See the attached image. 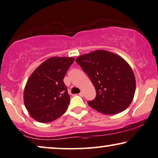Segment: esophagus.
<instances>
[{
    "instance_id": "obj_1",
    "label": "esophagus",
    "mask_w": 158,
    "mask_h": 158,
    "mask_svg": "<svg viewBox=\"0 0 158 158\" xmlns=\"http://www.w3.org/2000/svg\"><path fill=\"white\" fill-rule=\"evenodd\" d=\"M79 95L81 96V97H84V95H85V94H84V92H83L82 91H81V92H80V93L79 94Z\"/></svg>"
}]
</instances>
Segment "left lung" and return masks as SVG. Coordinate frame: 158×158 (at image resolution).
<instances>
[{"instance_id":"obj_1","label":"left lung","mask_w":158,"mask_h":158,"mask_svg":"<svg viewBox=\"0 0 158 158\" xmlns=\"http://www.w3.org/2000/svg\"><path fill=\"white\" fill-rule=\"evenodd\" d=\"M76 62L88 75L96 90L88 105L103 114L125 110L133 100L136 81L133 71L121 57L106 50L79 56Z\"/></svg>"}]
</instances>
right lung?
Instances as JSON below:
<instances>
[{
    "label": "right lung",
    "instance_id": "1",
    "mask_svg": "<svg viewBox=\"0 0 158 158\" xmlns=\"http://www.w3.org/2000/svg\"><path fill=\"white\" fill-rule=\"evenodd\" d=\"M73 61V58H50L29 77L24 91V102L37 121L48 123L66 112L70 96L63 79Z\"/></svg>",
    "mask_w": 158,
    "mask_h": 158
}]
</instances>
